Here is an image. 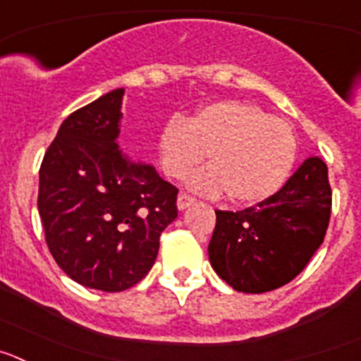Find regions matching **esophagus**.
Wrapping results in <instances>:
<instances>
[{"label": "esophagus", "instance_id": "1", "mask_svg": "<svg viewBox=\"0 0 361 361\" xmlns=\"http://www.w3.org/2000/svg\"><path fill=\"white\" fill-rule=\"evenodd\" d=\"M195 202H197V200L193 199V197L186 195V193H180V195L177 197V208H178V212H184V209L190 208V206H193V204H195Z\"/></svg>", "mask_w": 361, "mask_h": 361}]
</instances>
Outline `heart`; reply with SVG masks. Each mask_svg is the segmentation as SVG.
<instances>
[{
    "mask_svg": "<svg viewBox=\"0 0 361 361\" xmlns=\"http://www.w3.org/2000/svg\"><path fill=\"white\" fill-rule=\"evenodd\" d=\"M164 173L186 178L202 162L208 170L191 184L208 193H224L237 206L269 199L288 180L296 157V139L288 123L262 108L235 99L204 104L191 117H173L159 133Z\"/></svg>",
    "mask_w": 361,
    "mask_h": 361,
    "instance_id": "1",
    "label": "heart"
}]
</instances>
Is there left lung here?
Instances as JSON below:
<instances>
[{
    "label": "left lung",
    "instance_id": "8db88e82",
    "mask_svg": "<svg viewBox=\"0 0 361 361\" xmlns=\"http://www.w3.org/2000/svg\"><path fill=\"white\" fill-rule=\"evenodd\" d=\"M208 253L216 275L240 293L291 282L324 242L331 216L327 166L309 157L273 197L242 212H215Z\"/></svg>",
    "mask_w": 361,
    "mask_h": 361
}]
</instances>
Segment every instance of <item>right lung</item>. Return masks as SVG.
<instances>
[{"instance_id": "obj_1", "label": "right lung", "mask_w": 361, "mask_h": 361, "mask_svg": "<svg viewBox=\"0 0 361 361\" xmlns=\"http://www.w3.org/2000/svg\"><path fill=\"white\" fill-rule=\"evenodd\" d=\"M124 88L70 114L39 170L37 209L57 266L85 288L119 293L148 275L177 219L178 190L119 146Z\"/></svg>"}]
</instances>
